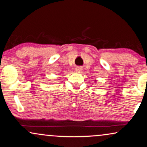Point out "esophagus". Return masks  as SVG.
<instances>
[{"instance_id": "obj_1", "label": "esophagus", "mask_w": 147, "mask_h": 147, "mask_svg": "<svg viewBox=\"0 0 147 147\" xmlns=\"http://www.w3.org/2000/svg\"><path fill=\"white\" fill-rule=\"evenodd\" d=\"M75 70H76V71L81 72V71H82V68H81V67H80V66H78V67H77V68H75Z\"/></svg>"}]
</instances>
